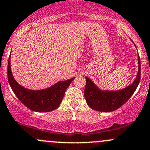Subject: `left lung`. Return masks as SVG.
Returning <instances> with one entry per match:
<instances>
[{
    "label": "left lung",
    "instance_id": "obj_1",
    "mask_svg": "<svg viewBox=\"0 0 150 150\" xmlns=\"http://www.w3.org/2000/svg\"><path fill=\"white\" fill-rule=\"evenodd\" d=\"M132 41V40H131ZM132 42H133L132 41ZM85 98L92 109L101 112H111L118 109L132 97L140 80V59L138 55V72L130 85L117 91L101 90L89 77H86Z\"/></svg>",
    "mask_w": 150,
    "mask_h": 150
}]
</instances>
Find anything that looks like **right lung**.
<instances>
[{
    "mask_svg": "<svg viewBox=\"0 0 150 150\" xmlns=\"http://www.w3.org/2000/svg\"><path fill=\"white\" fill-rule=\"evenodd\" d=\"M8 79L15 96L25 106L37 112H49L60 106L65 90L75 77L60 81L49 88L42 90L28 89L19 85L14 79L10 68V56L8 63Z\"/></svg>",
    "mask_w": 150,
    "mask_h": 150,
    "instance_id": "add662e5",
    "label": "right lung"
}]
</instances>
